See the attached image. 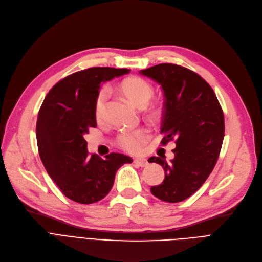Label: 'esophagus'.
<instances>
[{"label":"esophagus","mask_w":262,"mask_h":262,"mask_svg":"<svg viewBox=\"0 0 262 262\" xmlns=\"http://www.w3.org/2000/svg\"><path fill=\"white\" fill-rule=\"evenodd\" d=\"M134 163L136 164V165L140 166V167H146V166H148V164H149L148 161L144 160V159H135Z\"/></svg>","instance_id":"esophagus-1"}]
</instances>
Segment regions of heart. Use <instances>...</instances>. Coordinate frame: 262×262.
Wrapping results in <instances>:
<instances>
[{
	"instance_id": "1",
	"label": "heart",
	"mask_w": 262,
	"mask_h": 262,
	"mask_svg": "<svg viewBox=\"0 0 262 262\" xmlns=\"http://www.w3.org/2000/svg\"><path fill=\"white\" fill-rule=\"evenodd\" d=\"M119 89L121 93L128 99V101L134 105L138 106V108H144L150 102L154 94L151 83L140 76H129L127 79L123 80L119 85ZM106 99H108L106 92H100L98 96L96 97L94 113L97 120H100L103 116ZM149 112L152 116H159L161 109L159 105H152L150 106ZM149 130L146 128H139L121 134L118 139V143L125 151L129 153H138L141 151L143 144L149 140Z\"/></svg>"
}]
</instances>
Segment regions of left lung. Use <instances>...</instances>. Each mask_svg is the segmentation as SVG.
<instances>
[{
  "label": "left lung",
  "mask_w": 262,
  "mask_h": 262,
  "mask_svg": "<svg viewBox=\"0 0 262 262\" xmlns=\"http://www.w3.org/2000/svg\"><path fill=\"white\" fill-rule=\"evenodd\" d=\"M158 82L164 93L161 144L175 140V158L152 157L165 170L159 186L151 187L158 199L178 203L190 198L214 169L225 136V116L216 94L198 73L173 63L141 70Z\"/></svg>",
  "instance_id": "1"
}]
</instances>
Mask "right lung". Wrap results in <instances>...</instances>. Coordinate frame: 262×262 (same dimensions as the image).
I'll list each match as a JSON object with an SVG mask.
<instances>
[{"label":"right lung","instance_id":"right-lung-1","mask_svg":"<svg viewBox=\"0 0 262 262\" xmlns=\"http://www.w3.org/2000/svg\"><path fill=\"white\" fill-rule=\"evenodd\" d=\"M128 69L94 67L66 76L48 92L38 111L36 141L48 175L63 194L81 204L102 200L118 169L132 158L110 153L90 156L84 135L96 127L94 113L100 84L129 73Z\"/></svg>","mask_w":262,"mask_h":262}]
</instances>
